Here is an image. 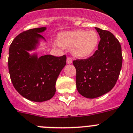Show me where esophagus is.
<instances>
[{
	"label": "esophagus",
	"instance_id": "esophagus-1",
	"mask_svg": "<svg viewBox=\"0 0 133 133\" xmlns=\"http://www.w3.org/2000/svg\"><path fill=\"white\" fill-rule=\"evenodd\" d=\"M72 62H73V60L71 58H69V57H68V58H67V64H71V63H72Z\"/></svg>",
	"mask_w": 133,
	"mask_h": 133
}]
</instances>
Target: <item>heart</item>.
<instances>
[{
    "mask_svg": "<svg viewBox=\"0 0 133 133\" xmlns=\"http://www.w3.org/2000/svg\"><path fill=\"white\" fill-rule=\"evenodd\" d=\"M99 35L94 30H75L62 33L58 42L64 48H71L72 53L79 58H86L95 52L99 43Z\"/></svg>",
    "mask_w": 133,
    "mask_h": 133,
    "instance_id": "1",
    "label": "heart"
}]
</instances>
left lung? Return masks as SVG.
Returning a JSON list of instances; mask_svg holds the SVG:
<instances>
[{"label":"left lung","instance_id":"left-lung-1","mask_svg":"<svg viewBox=\"0 0 133 133\" xmlns=\"http://www.w3.org/2000/svg\"><path fill=\"white\" fill-rule=\"evenodd\" d=\"M100 37L98 50L88 59L73 62L76 69V85L79 94L95 98L115 86L122 67L119 42L108 31L95 27Z\"/></svg>","mask_w":133,"mask_h":133}]
</instances>
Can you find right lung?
<instances>
[{
    "instance_id": "add662e5",
    "label": "right lung",
    "mask_w": 133,
    "mask_h": 133,
    "mask_svg": "<svg viewBox=\"0 0 133 133\" xmlns=\"http://www.w3.org/2000/svg\"><path fill=\"white\" fill-rule=\"evenodd\" d=\"M46 27L29 29L14 38L9 48L8 70L14 87L27 100L44 102L56 92V82L66 64V56L56 57L29 52L37 48Z\"/></svg>"
}]
</instances>
